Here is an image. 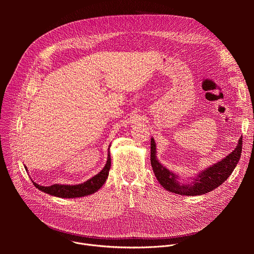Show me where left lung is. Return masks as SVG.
Instances as JSON below:
<instances>
[{"mask_svg": "<svg viewBox=\"0 0 254 254\" xmlns=\"http://www.w3.org/2000/svg\"><path fill=\"white\" fill-rule=\"evenodd\" d=\"M242 151V137L236 148L220 162L200 171L192 181L181 182V177L163 166L157 158V149L154 137L151 138V165L154 174L164 189L182 196H199L213 191L224 183L238 164Z\"/></svg>", "mask_w": 254, "mask_h": 254, "instance_id": "obj_1", "label": "left lung"}]
</instances>
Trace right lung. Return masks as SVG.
Instances as JSON below:
<instances>
[{"label":"right lung","mask_w":254,"mask_h":254,"mask_svg":"<svg viewBox=\"0 0 254 254\" xmlns=\"http://www.w3.org/2000/svg\"><path fill=\"white\" fill-rule=\"evenodd\" d=\"M111 147V144H110ZM111 153H110V148H108V153H107V161L105 166L103 167V169L96 174L95 176H93L92 178L88 179L85 182L81 183V184H76V185H65V184H54L51 186H41L39 184H37L34 181L33 185L38 188L40 191L55 196V197H59V198H79V197H84V196H88L91 195L95 192H97L105 183V181L108 177V172H110L111 169ZM26 171H28L27 167L24 166Z\"/></svg>","instance_id":"obj_1"}]
</instances>
